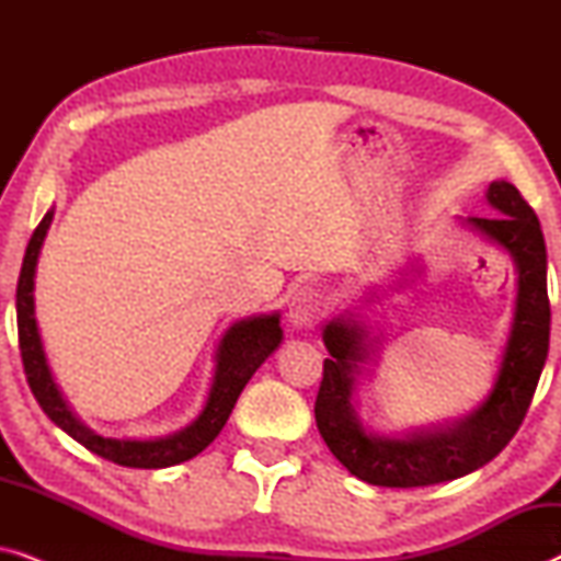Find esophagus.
<instances>
[{"instance_id": "esophagus-1", "label": "esophagus", "mask_w": 561, "mask_h": 561, "mask_svg": "<svg viewBox=\"0 0 561 561\" xmlns=\"http://www.w3.org/2000/svg\"><path fill=\"white\" fill-rule=\"evenodd\" d=\"M324 317V301L317 288L304 286L298 288L288 304V324L294 329H311Z\"/></svg>"}]
</instances>
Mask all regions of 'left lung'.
I'll use <instances>...</instances> for the list:
<instances>
[{
  "mask_svg": "<svg viewBox=\"0 0 561 561\" xmlns=\"http://www.w3.org/2000/svg\"><path fill=\"white\" fill-rule=\"evenodd\" d=\"M485 198L493 217L459 221L511 257L516 304L493 388L478 409L457 421L396 436L373 432L359 421L357 390L378 357V324H370L359 309H347L321 329L332 357L324 359V380L313 405L319 434L332 455L370 485L424 488L465 478L501 455L531 405L549 355L547 244L539 219L513 183L493 181ZM375 298L380 301L378 294L365 296L363 306Z\"/></svg>",
  "mask_w": 561,
  "mask_h": 561,
  "instance_id": "left-lung-1",
  "label": "left lung"
}]
</instances>
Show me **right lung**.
<instances>
[{
    "instance_id": "right-lung-1",
    "label": "right lung",
    "mask_w": 561,
    "mask_h": 561,
    "mask_svg": "<svg viewBox=\"0 0 561 561\" xmlns=\"http://www.w3.org/2000/svg\"><path fill=\"white\" fill-rule=\"evenodd\" d=\"M53 221V209H48L41 225L30 237L25 260H22V271L18 280V332H20V352L22 365H25V375L33 390L35 401L41 403L53 424L83 444L94 455L110 459L114 465L122 467H137V470H163V467H173L186 462V459L196 457L209 444L217 439L221 428H225L229 413H232L237 398H240L242 388L248 386L257 367L280 347L283 329H280V313H260V317H250L242 321H234L232 327L221 334L214 352V375L209 393L198 411V416L183 426L181 432H173L168 436H156V439H117V436H104L94 432V428L83 424L79 413L71 409L60 393L56 378L48 365V355H45L41 327H37L35 317V273H37V257H41L45 234H48Z\"/></svg>"
}]
</instances>
